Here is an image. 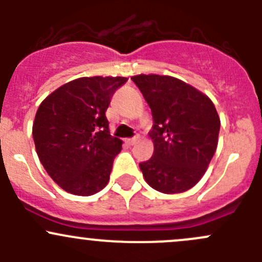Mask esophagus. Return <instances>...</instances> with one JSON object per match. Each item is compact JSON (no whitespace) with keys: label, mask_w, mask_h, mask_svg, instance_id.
I'll return each mask as SVG.
<instances>
[{"label":"esophagus","mask_w":262,"mask_h":262,"mask_svg":"<svg viewBox=\"0 0 262 262\" xmlns=\"http://www.w3.org/2000/svg\"><path fill=\"white\" fill-rule=\"evenodd\" d=\"M137 141H138V137H134V138L125 139V143L128 144V146H133V144L137 143Z\"/></svg>","instance_id":"obj_1"}]
</instances>
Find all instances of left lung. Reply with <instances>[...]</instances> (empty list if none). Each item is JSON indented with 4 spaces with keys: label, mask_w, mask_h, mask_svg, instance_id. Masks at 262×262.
<instances>
[{
    "label": "left lung",
    "mask_w": 262,
    "mask_h": 262,
    "mask_svg": "<svg viewBox=\"0 0 262 262\" xmlns=\"http://www.w3.org/2000/svg\"><path fill=\"white\" fill-rule=\"evenodd\" d=\"M150 107L153 156L139 163L144 180L163 194H179L200 181L218 146V113L191 84L160 75L133 76Z\"/></svg>",
    "instance_id": "obj_1"
}]
</instances>
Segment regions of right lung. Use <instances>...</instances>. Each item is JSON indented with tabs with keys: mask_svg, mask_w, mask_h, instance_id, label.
Segmentation results:
<instances>
[{
	"mask_svg": "<svg viewBox=\"0 0 262 262\" xmlns=\"http://www.w3.org/2000/svg\"><path fill=\"white\" fill-rule=\"evenodd\" d=\"M126 77H81L43 100L33 124L41 165L63 190L90 196L104 189L123 142L110 136L105 112Z\"/></svg>",
	"mask_w": 262,
	"mask_h": 262,
	"instance_id": "1",
	"label": "right lung"
}]
</instances>
